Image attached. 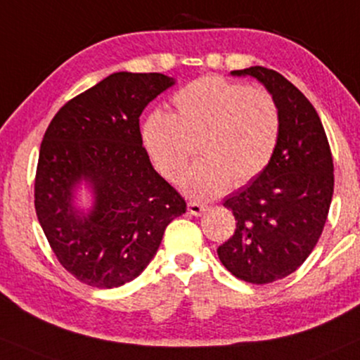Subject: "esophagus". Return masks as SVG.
I'll return each mask as SVG.
<instances>
[{"instance_id": "1", "label": "esophagus", "mask_w": 360, "mask_h": 360, "mask_svg": "<svg viewBox=\"0 0 360 360\" xmlns=\"http://www.w3.org/2000/svg\"><path fill=\"white\" fill-rule=\"evenodd\" d=\"M205 210H207V207L203 205V203L195 202V200H190V202H188V212H190V214H192V215L200 217Z\"/></svg>"}]
</instances>
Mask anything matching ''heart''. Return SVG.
Listing matches in <instances>:
<instances>
[{
    "mask_svg": "<svg viewBox=\"0 0 360 360\" xmlns=\"http://www.w3.org/2000/svg\"><path fill=\"white\" fill-rule=\"evenodd\" d=\"M176 113L155 112L141 139L153 167L179 181L197 145L200 162L184 179L192 197L210 198L230 184L242 187L272 162L282 131L277 100L265 88L207 75L173 96Z\"/></svg>",
    "mask_w": 360,
    "mask_h": 360,
    "instance_id": "heart-1",
    "label": "heart"
}]
</instances>
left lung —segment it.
Returning <instances> with one entry per match:
<instances>
[{"mask_svg": "<svg viewBox=\"0 0 360 360\" xmlns=\"http://www.w3.org/2000/svg\"><path fill=\"white\" fill-rule=\"evenodd\" d=\"M232 75L264 83L281 108L282 131L269 167L225 198L235 232L217 254L235 277L270 283L295 272L319 242L334 193V162L321 118L299 88L264 66Z\"/></svg>", "mask_w": 360, "mask_h": 360, "instance_id": "8db88e82", "label": "left lung"}]
</instances>
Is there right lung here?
I'll use <instances>...</instances> for the list:
<instances>
[{
    "label": "right lung",
    "mask_w": 360,
    "mask_h": 360,
    "mask_svg": "<svg viewBox=\"0 0 360 360\" xmlns=\"http://www.w3.org/2000/svg\"><path fill=\"white\" fill-rule=\"evenodd\" d=\"M173 85L162 73L110 75L58 110L44 131L34 176V208L58 262L98 288L120 287L157 254L185 198L153 170L140 115ZM90 179L96 207L79 217L72 187Z\"/></svg>",
    "instance_id": "obj_1"
}]
</instances>
